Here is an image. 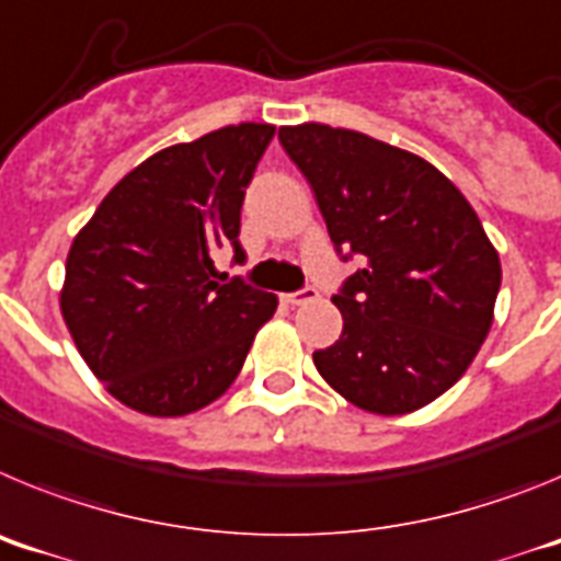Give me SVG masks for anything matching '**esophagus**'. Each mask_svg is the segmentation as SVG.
Wrapping results in <instances>:
<instances>
[{
    "instance_id": "1",
    "label": "esophagus",
    "mask_w": 561,
    "mask_h": 561,
    "mask_svg": "<svg viewBox=\"0 0 561 561\" xmlns=\"http://www.w3.org/2000/svg\"><path fill=\"white\" fill-rule=\"evenodd\" d=\"M284 300L289 306L311 304V300H317V289H314V286H304V289H297V291H289V295H284Z\"/></svg>"
}]
</instances>
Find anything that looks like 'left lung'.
I'll list each match as a JSON object with an SVG mask.
<instances>
[{
	"instance_id": "left-lung-1",
	"label": "left lung",
	"mask_w": 561,
	"mask_h": 561,
	"mask_svg": "<svg viewBox=\"0 0 561 561\" xmlns=\"http://www.w3.org/2000/svg\"><path fill=\"white\" fill-rule=\"evenodd\" d=\"M334 250L365 264L331 300L342 334L314 351L340 396L379 415L424 408L472 365L492 329L500 257L478 213L435 165L368 134L284 126Z\"/></svg>"
}]
</instances>
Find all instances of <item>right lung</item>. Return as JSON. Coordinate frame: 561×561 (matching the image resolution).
<instances>
[{"mask_svg":"<svg viewBox=\"0 0 561 561\" xmlns=\"http://www.w3.org/2000/svg\"><path fill=\"white\" fill-rule=\"evenodd\" d=\"M275 137L241 123L162 148L126 173L76 236L61 314L83 362L126 408L187 415L219 399L277 297L216 280L210 252L244 257L241 205Z\"/></svg>","mask_w":561,"mask_h":561,"instance_id":"1","label":"right lung"}]
</instances>
